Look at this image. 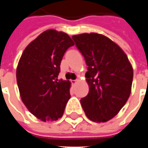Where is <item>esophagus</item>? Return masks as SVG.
I'll return each instance as SVG.
<instances>
[{
  "label": "esophagus",
  "mask_w": 148,
  "mask_h": 148,
  "mask_svg": "<svg viewBox=\"0 0 148 148\" xmlns=\"http://www.w3.org/2000/svg\"><path fill=\"white\" fill-rule=\"evenodd\" d=\"M77 82H78V80H77V79H76V80H73V81H72V84H74V85H75V84L77 83Z\"/></svg>",
  "instance_id": "esophagus-1"
}]
</instances>
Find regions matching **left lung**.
I'll return each instance as SVG.
<instances>
[{"instance_id":"8db88e82","label":"left lung","mask_w":148,"mask_h":148,"mask_svg":"<svg viewBox=\"0 0 148 148\" xmlns=\"http://www.w3.org/2000/svg\"><path fill=\"white\" fill-rule=\"evenodd\" d=\"M85 58L90 91L81 104L93 122H106L120 112L131 94L133 69L119 46L101 34L83 33L72 36Z\"/></svg>"}]
</instances>
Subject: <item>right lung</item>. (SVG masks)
<instances>
[{"label": "right lung", "instance_id": "right-lung-1", "mask_svg": "<svg viewBox=\"0 0 148 148\" xmlns=\"http://www.w3.org/2000/svg\"><path fill=\"white\" fill-rule=\"evenodd\" d=\"M67 34L49 29L28 44L16 68L21 97L32 114L42 121L61 118L71 98L69 81L58 80L65 52L74 46Z\"/></svg>", "mask_w": 148, "mask_h": 148}]
</instances>
